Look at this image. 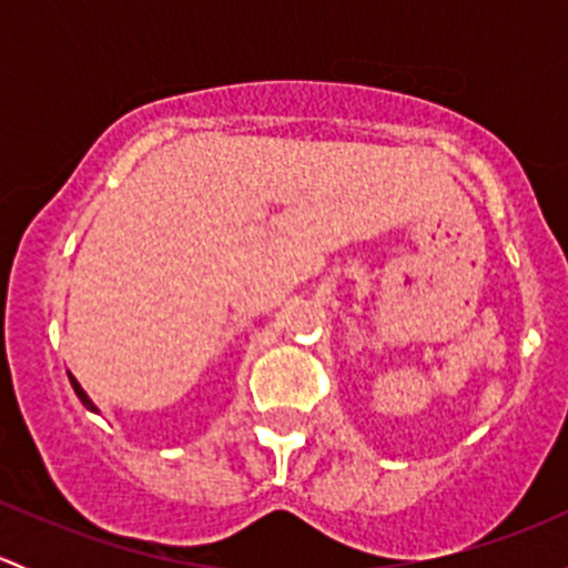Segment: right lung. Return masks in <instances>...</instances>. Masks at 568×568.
I'll return each instance as SVG.
<instances>
[{
    "label": "right lung",
    "instance_id": "add662e5",
    "mask_svg": "<svg viewBox=\"0 0 568 568\" xmlns=\"http://www.w3.org/2000/svg\"><path fill=\"white\" fill-rule=\"evenodd\" d=\"M68 379H71V387H73V393H77V395H79V400H82V404H84V406H88V409H90V412H99V406H95V404H93V400H90V395L82 390V385H79V382H77V379H73V376H71V374H68Z\"/></svg>",
    "mask_w": 568,
    "mask_h": 568
}]
</instances>
